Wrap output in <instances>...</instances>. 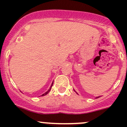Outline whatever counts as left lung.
Wrapping results in <instances>:
<instances>
[{
	"label": "left lung",
	"instance_id": "1",
	"mask_svg": "<svg viewBox=\"0 0 127 127\" xmlns=\"http://www.w3.org/2000/svg\"><path fill=\"white\" fill-rule=\"evenodd\" d=\"M76 93H77V92H76ZM97 98H98V97H97Z\"/></svg>",
	"mask_w": 127,
	"mask_h": 127
}]
</instances>
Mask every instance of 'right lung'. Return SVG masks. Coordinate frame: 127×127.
<instances>
[{
	"label": "right lung",
	"instance_id": "1",
	"mask_svg": "<svg viewBox=\"0 0 127 127\" xmlns=\"http://www.w3.org/2000/svg\"><path fill=\"white\" fill-rule=\"evenodd\" d=\"M53 83H52V85H51V87H50L49 90H48L47 91V92H46L45 93H43V95H41V96H45V95H47V94H48V93H49V92H50V91L51 90V89H52V86H53Z\"/></svg>",
	"mask_w": 127,
	"mask_h": 127
}]
</instances>
